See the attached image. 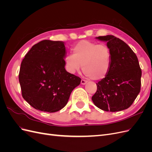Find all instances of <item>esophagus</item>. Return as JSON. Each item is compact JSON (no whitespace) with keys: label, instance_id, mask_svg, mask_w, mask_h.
Listing matches in <instances>:
<instances>
[{"label":"esophagus","instance_id":"1","mask_svg":"<svg viewBox=\"0 0 152 152\" xmlns=\"http://www.w3.org/2000/svg\"><path fill=\"white\" fill-rule=\"evenodd\" d=\"M87 82V81L86 80H84V79L81 80V84H82V85H85Z\"/></svg>","mask_w":152,"mask_h":152}]
</instances>
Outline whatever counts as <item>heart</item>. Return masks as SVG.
Wrapping results in <instances>:
<instances>
[{
	"label": "heart",
	"instance_id": "b5f03b06",
	"mask_svg": "<svg viewBox=\"0 0 152 152\" xmlns=\"http://www.w3.org/2000/svg\"><path fill=\"white\" fill-rule=\"evenodd\" d=\"M72 51L65 57L70 73L79 72L83 65L84 73L91 79L101 80L107 75L111 66V52L107 45L84 40L75 44Z\"/></svg>",
	"mask_w": 152,
	"mask_h": 152
}]
</instances>
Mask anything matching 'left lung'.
Returning <instances> with one entry per match:
<instances>
[{
	"label": "left lung",
	"instance_id": "left-lung-1",
	"mask_svg": "<svg viewBox=\"0 0 152 152\" xmlns=\"http://www.w3.org/2000/svg\"><path fill=\"white\" fill-rule=\"evenodd\" d=\"M96 39L107 42L111 52V66L107 75L99 81L92 97L98 108L107 112L128 108L141 90V70L136 54L129 45L113 35Z\"/></svg>",
	"mask_w": 152,
	"mask_h": 152
}]
</instances>
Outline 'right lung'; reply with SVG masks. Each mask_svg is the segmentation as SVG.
<instances>
[{
	"mask_svg": "<svg viewBox=\"0 0 152 152\" xmlns=\"http://www.w3.org/2000/svg\"><path fill=\"white\" fill-rule=\"evenodd\" d=\"M65 43L44 40L35 44L23 59L19 81L23 98L36 110L56 112L65 107L81 79L65 68Z\"/></svg>",
	"mask_w": 152,
	"mask_h": 152,
	"instance_id": "add662e5",
	"label": "right lung"
}]
</instances>
